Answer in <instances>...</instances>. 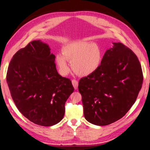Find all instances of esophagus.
I'll return each mask as SVG.
<instances>
[{
    "label": "esophagus",
    "instance_id": "obj_1",
    "mask_svg": "<svg viewBox=\"0 0 150 150\" xmlns=\"http://www.w3.org/2000/svg\"><path fill=\"white\" fill-rule=\"evenodd\" d=\"M72 85H73L75 89H78V81L75 80V79H72Z\"/></svg>",
    "mask_w": 150,
    "mask_h": 150
}]
</instances>
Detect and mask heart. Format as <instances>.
I'll return each instance as SVG.
<instances>
[{
	"mask_svg": "<svg viewBox=\"0 0 150 150\" xmlns=\"http://www.w3.org/2000/svg\"><path fill=\"white\" fill-rule=\"evenodd\" d=\"M103 59L101 47L93 42H72L62 49V54L56 55L55 61L60 73L65 76L70 67L67 61L71 62L72 69L79 76H86L96 71Z\"/></svg>",
	"mask_w": 150,
	"mask_h": 150,
	"instance_id": "1",
	"label": "heart"
}]
</instances>
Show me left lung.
Listing matches in <instances>:
<instances>
[{"instance_id":"left-lung-1","label":"left lung","mask_w":150,"mask_h":150,"mask_svg":"<svg viewBox=\"0 0 150 150\" xmlns=\"http://www.w3.org/2000/svg\"><path fill=\"white\" fill-rule=\"evenodd\" d=\"M98 69L79 80L84 115L93 125L106 126L123 117L142 88L143 76L136 54L121 42H113Z\"/></svg>"}]
</instances>
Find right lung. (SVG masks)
I'll use <instances>...</instances> for the list:
<instances>
[{
	"label": "right lung",
	"instance_id": "1",
	"mask_svg": "<svg viewBox=\"0 0 150 150\" xmlns=\"http://www.w3.org/2000/svg\"><path fill=\"white\" fill-rule=\"evenodd\" d=\"M40 40L19 50L11 59L7 83L19 111L34 123L51 126L60 122L74 88L57 71L55 56Z\"/></svg>",
	"mask_w": 150,
	"mask_h": 150
}]
</instances>
